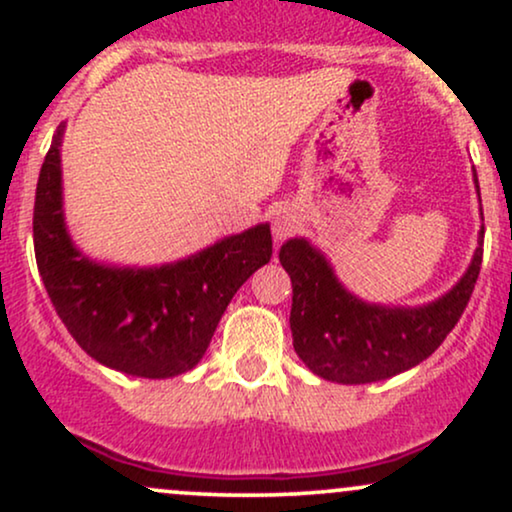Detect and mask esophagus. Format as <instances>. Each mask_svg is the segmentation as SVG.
I'll return each mask as SVG.
<instances>
[{"mask_svg": "<svg viewBox=\"0 0 512 512\" xmlns=\"http://www.w3.org/2000/svg\"><path fill=\"white\" fill-rule=\"evenodd\" d=\"M298 226H301V216L296 214V209L286 207V204H284V207L274 209V214H272V236H274L276 245H279L281 240L289 238Z\"/></svg>", "mask_w": 512, "mask_h": 512, "instance_id": "1", "label": "esophagus"}]
</instances>
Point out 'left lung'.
Returning a JSON list of instances; mask_svg holds the SVG:
<instances>
[{
    "label": "left lung",
    "instance_id": "8db88e82",
    "mask_svg": "<svg viewBox=\"0 0 512 512\" xmlns=\"http://www.w3.org/2000/svg\"><path fill=\"white\" fill-rule=\"evenodd\" d=\"M479 195V180L474 173ZM481 211V195H479ZM484 221V214H481ZM484 226L472 262L450 291L424 305L368 303L351 293L308 238H289L279 262L291 276L293 349L320 378L366 385L419 366L457 325L481 269Z\"/></svg>",
    "mask_w": 512,
    "mask_h": 512
}]
</instances>
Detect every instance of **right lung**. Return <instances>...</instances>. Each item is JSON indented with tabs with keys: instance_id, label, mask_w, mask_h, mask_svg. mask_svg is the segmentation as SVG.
Masks as SVG:
<instances>
[{
	"instance_id": "right-lung-1",
	"label": "right lung",
	"mask_w": 512,
	"mask_h": 512,
	"mask_svg": "<svg viewBox=\"0 0 512 512\" xmlns=\"http://www.w3.org/2000/svg\"><path fill=\"white\" fill-rule=\"evenodd\" d=\"M62 137L64 125L40 168L33 209L35 262L57 315L103 366L151 380L187 373L236 291L272 257L269 223L156 267L91 260L64 219Z\"/></svg>"
}]
</instances>
